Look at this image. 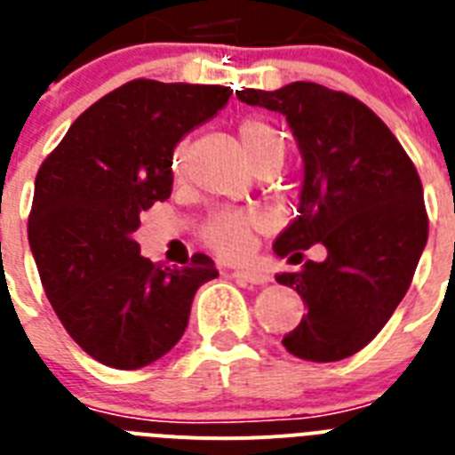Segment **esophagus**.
I'll use <instances>...</instances> for the list:
<instances>
[{
    "instance_id": "1",
    "label": "esophagus",
    "mask_w": 455,
    "mask_h": 455,
    "mask_svg": "<svg viewBox=\"0 0 455 455\" xmlns=\"http://www.w3.org/2000/svg\"><path fill=\"white\" fill-rule=\"evenodd\" d=\"M235 279L247 283H254V286H266V283L272 282V276L263 270H256V267H250V270H235L233 272Z\"/></svg>"
}]
</instances>
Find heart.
Wrapping results in <instances>:
<instances>
[{"label":"heart","instance_id":"b5f03b06","mask_svg":"<svg viewBox=\"0 0 455 455\" xmlns=\"http://www.w3.org/2000/svg\"><path fill=\"white\" fill-rule=\"evenodd\" d=\"M238 140L256 172L275 173L286 160V137H283L282 130L275 128L266 118H244L243 124L238 125ZM185 156H188V146L179 144L172 160L173 173L183 172ZM251 227H254V220L250 215H244V212H220V215L211 217L205 222V227L201 228V238L217 254L235 259V256H243L244 250H247Z\"/></svg>","mask_w":455,"mask_h":455}]
</instances>
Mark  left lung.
<instances>
[{
	"label": "left lung",
	"mask_w": 455,
	"mask_h": 455,
	"mask_svg": "<svg viewBox=\"0 0 455 455\" xmlns=\"http://www.w3.org/2000/svg\"><path fill=\"white\" fill-rule=\"evenodd\" d=\"M235 93L283 114L302 153L299 215L275 240L276 256L302 263L311 244L327 250L323 263L276 275L307 304L282 343L309 362L350 357L392 318L428 240L417 169L392 130L343 91L293 82Z\"/></svg>",
	"instance_id": "1"
}]
</instances>
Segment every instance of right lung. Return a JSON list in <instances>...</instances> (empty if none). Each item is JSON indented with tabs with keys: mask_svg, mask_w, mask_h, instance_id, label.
<instances>
[{
	"mask_svg": "<svg viewBox=\"0 0 455 455\" xmlns=\"http://www.w3.org/2000/svg\"><path fill=\"white\" fill-rule=\"evenodd\" d=\"M220 84L132 80L75 118L36 173L29 247L45 295L73 341L112 369L134 371L183 337L212 259L151 263L132 233L172 195L173 148L228 102Z\"/></svg>",
	"mask_w": 455,
	"mask_h": 455,
	"instance_id": "right-lung-1",
	"label": "right lung"
}]
</instances>
